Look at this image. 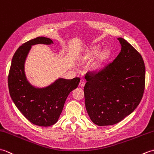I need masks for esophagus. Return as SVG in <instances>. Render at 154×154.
Instances as JSON below:
<instances>
[{
  "instance_id": "1",
  "label": "esophagus",
  "mask_w": 154,
  "mask_h": 154,
  "mask_svg": "<svg viewBox=\"0 0 154 154\" xmlns=\"http://www.w3.org/2000/svg\"><path fill=\"white\" fill-rule=\"evenodd\" d=\"M85 83H86V82H85V80H83V79H81L80 81V83H79V86L80 87H84V85H85Z\"/></svg>"
}]
</instances>
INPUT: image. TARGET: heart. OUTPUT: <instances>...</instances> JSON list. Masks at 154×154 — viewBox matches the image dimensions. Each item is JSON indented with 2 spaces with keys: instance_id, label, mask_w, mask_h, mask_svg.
I'll return each instance as SVG.
<instances>
[{
  "instance_id": "1",
  "label": "heart",
  "mask_w": 154,
  "mask_h": 154,
  "mask_svg": "<svg viewBox=\"0 0 154 154\" xmlns=\"http://www.w3.org/2000/svg\"><path fill=\"white\" fill-rule=\"evenodd\" d=\"M97 53H98V49L95 48V49L94 50V54H95ZM109 56H110V52H109V50H104L102 51V52L100 53V56H99V62L96 66V68H99L103 66V63L109 59Z\"/></svg>"
}]
</instances>
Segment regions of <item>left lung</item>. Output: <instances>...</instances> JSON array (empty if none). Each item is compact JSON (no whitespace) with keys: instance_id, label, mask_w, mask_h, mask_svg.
<instances>
[{"instance_id":"1","label":"left lung","mask_w":154,"mask_h":154,"mask_svg":"<svg viewBox=\"0 0 154 154\" xmlns=\"http://www.w3.org/2000/svg\"><path fill=\"white\" fill-rule=\"evenodd\" d=\"M121 52L100 70L88 71L85 105L94 124H117L134 111L144 94L146 69L141 54L121 37Z\"/></svg>"}]
</instances>
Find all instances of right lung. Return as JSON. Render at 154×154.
Masks as SVG:
<instances>
[{
	"label": "right lung",
	"mask_w": 154,
	"mask_h": 154,
	"mask_svg": "<svg viewBox=\"0 0 154 154\" xmlns=\"http://www.w3.org/2000/svg\"><path fill=\"white\" fill-rule=\"evenodd\" d=\"M53 41L37 37L23 44L14 54L8 76L10 97L22 115L40 126L56 123L62 112L68 94L78 87L80 78H60L51 86L38 89L31 86L24 72V63L32 45L38 43L50 45Z\"/></svg>",
	"instance_id": "obj_1"
}]
</instances>
